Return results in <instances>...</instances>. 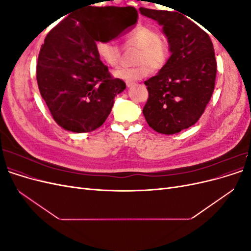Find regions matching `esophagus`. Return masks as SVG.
Listing matches in <instances>:
<instances>
[{
  "mask_svg": "<svg viewBox=\"0 0 251 251\" xmlns=\"http://www.w3.org/2000/svg\"><path fill=\"white\" fill-rule=\"evenodd\" d=\"M126 85L127 88H131L135 85V82L134 81H126Z\"/></svg>",
  "mask_w": 251,
  "mask_h": 251,
  "instance_id": "1",
  "label": "esophagus"
}]
</instances>
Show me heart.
<instances>
[{"instance_id": "heart-1", "label": "heart", "mask_w": 251, "mask_h": 251, "mask_svg": "<svg viewBox=\"0 0 251 251\" xmlns=\"http://www.w3.org/2000/svg\"><path fill=\"white\" fill-rule=\"evenodd\" d=\"M126 46L139 48L136 63L131 68H118L113 71V76L126 81L138 80L146 77L151 69L159 70L166 64L169 58V47L156 29L140 26L126 36ZM96 53L102 62L110 67H116L120 62L121 50L116 41L100 40L95 45Z\"/></svg>"}]
</instances>
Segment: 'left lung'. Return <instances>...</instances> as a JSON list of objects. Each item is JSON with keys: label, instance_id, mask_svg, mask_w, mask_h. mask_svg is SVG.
Instances as JSON below:
<instances>
[{"label": "left lung", "instance_id": "obj_1", "mask_svg": "<svg viewBox=\"0 0 251 251\" xmlns=\"http://www.w3.org/2000/svg\"><path fill=\"white\" fill-rule=\"evenodd\" d=\"M162 26L171 56L156 76L144 81L149 100L142 110L156 132L172 135L194 126L215 89L217 63L208 34L177 11L139 9Z\"/></svg>", "mask_w": 251, "mask_h": 251}]
</instances>
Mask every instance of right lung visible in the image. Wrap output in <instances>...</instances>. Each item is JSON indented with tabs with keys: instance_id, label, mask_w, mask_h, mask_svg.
<instances>
[{
	"instance_id": "1",
	"label": "right lung",
	"mask_w": 251,
	"mask_h": 251,
	"mask_svg": "<svg viewBox=\"0 0 251 251\" xmlns=\"http://www.w3.org/2000/svg\"><path fill=\"white\" fill-rule=\"evenodd\" d=\"M102 13L90 7L69 14L47 34L40 51L36 79L41 95L55 123L67 131L100 127L114 98L126 89L123 80L112 78L96 53Z\"/></svg>"
}]
</instances>
